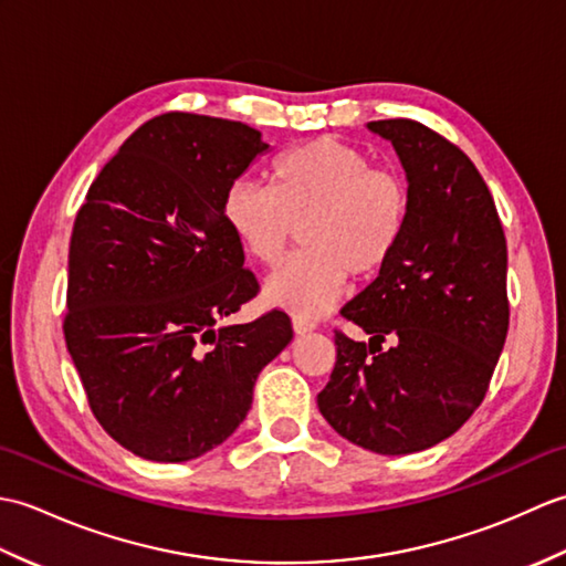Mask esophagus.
Listing matches in <instances>:
<instances>
[{
  "instance_id": "1",
  "label": "esophagus",
  "mask_w": 566,
  "mask_h": 566,
  "mask_svg": "<svg viewBox=\"0 0 566 566\" xmlns=\"http://www.w3.org/2000/svg\"><path fill=\"white\" fill-rule=\"evenodd\" d=\"M292 326H294L296 335H306V333H311V331L316 328V323L314 321H306V318H294Z\"/></svg>"
}]
</instances>
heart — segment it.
<instances>
[{"mask_svg":"<svg viewBox=\"0 0 566 566\" xmlns=\"http://www.w3.org/2000/svg\"><path fill=\"white\" fill-rule=\"evenodd\" d=\"M268 177L270 189L235 179L223 195V219L264 268L282 262L298 228L304 250L264 284L270 306L318 316L347 274L371 280L399 250L411 219V185L365 150L316 138L276 155Z\"/></svg>","mask_w":566,"mask_h":566,"instance_id":"obj_1","label":"heart"}]
</instances>
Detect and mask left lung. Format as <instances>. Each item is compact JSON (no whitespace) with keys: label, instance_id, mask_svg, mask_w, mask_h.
Wrapping results in <instances>:
<instances>
[{"label":"left lung","instance_id":"1","mask_svg":"<svg viewBox=\"0 0 566 566\" xmlns=\"http://www.w3.org/2000/svg\"><path fill=\"white\" fill-rule=\"evenodd\" d=\"M367 128L399 153L413 207L391 262L340 311L369 343L335 331L318 408L359 448L411 454L484 401L509 333V250L484 177L454 143L411 118Z\"/></svg>","mask_w":566,"mask_h":566}]
</instances>
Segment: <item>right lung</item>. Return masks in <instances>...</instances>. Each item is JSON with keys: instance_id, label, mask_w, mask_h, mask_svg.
I'll return each instance as SVG.
<instances>
[{"instance_id": "obj_1", "label": "right lung", "mask_w": 566, "mask_h": 566, "mask_svg": "<svg viewBox=\"0 0 566 566\" xmlns=\"http://www.w3.org/2000/svg\"><path fill=\"white\" fill-rule=\"evenodd\" d=\"M260 130L170 112L102 167L72 226L65 343L94 418L153 462H187L243 423L260 369L294 338L272 308L221 326L260 284L223 195Z\"/></svg>"}]
</instances>
